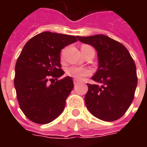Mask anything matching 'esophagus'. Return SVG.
I'll return each instance as SVG.
<instances>
[{
	"mask_svg": "<svg viewBox=\"0 0 147 147\" xmlns=\"http://www.w3.org/2000/svg\"><path fill=\"white\" fill-rule=\"evenodd\" d=\"M73 82H74V85H78V82L77 80H76V79H74Z\"/></svg>",
	"mask_w": 147,
	"mask_h": 147,
	"instance_id": "34e87169",
	"label": "esophagus"
}]
</instances>
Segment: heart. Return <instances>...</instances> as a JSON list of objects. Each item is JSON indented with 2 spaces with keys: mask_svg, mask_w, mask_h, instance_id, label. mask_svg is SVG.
Masks as SVG:
<instances>
[{
  "mask_svg": "<svg viewBox=\"0 0 147 147\" xmlns=\"http://www.w3.org/2000/svg\"><path fill=\"white\" fill-rule=\"evenodd\" d=\"M86 49H92V48L87 45H85L82 47V50ZM66 74L76 80H82L83 78L90 76L92 74V71L87 68H81V67L71 65L66 69Z\"/></svg>",
  "mask_w": 147,
  "mask_h": 147,
  "instance_id": "b5f03b06",
  "label": "heart"
}]
</instances>
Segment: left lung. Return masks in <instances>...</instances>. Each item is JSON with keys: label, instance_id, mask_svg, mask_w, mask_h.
I'll return each mask as SVG.
<instances>
[{"label": "left lung", "instance_id": "8db88e82", "mask_svg": "<svg viewBox=\"0 0 147 147\" xmlns=\"http://www.w3.org/2000/svg\"><path fill=\"white\" fill-rule=\"evenodd\" d=\"M77 38L92 46L98 53V69L92 79L101 86L87 84L86 107L91 114L102 121L121 118L131 105L137 88L134 61L123 44L107 36H78Z\"/></svg>", "mask_w": 147, "mask_h": 147}]
</instances>
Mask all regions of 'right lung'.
Instances as JSON below:
<instances>
[{"mask_svg":"<svg viewBox=\"0 0 147 147\" xmlns=\"http://www.w3.org/2000/svg\"><path fill=\"white\" fill-rule=\"evenodd\" d=\"M77 36L43 32L24 46L15 66L14 87L20 107L29 120L46 124L57 118L73 89V81L61 69L60 53Z\"/></svg>","mask_w":147,"mask_h":147,"instance_id":"1","label":"right lung"}]
</instances>
